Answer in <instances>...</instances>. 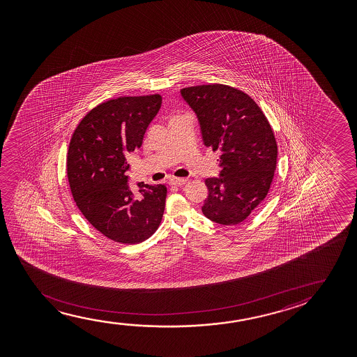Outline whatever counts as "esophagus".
I'll use <instances>...</instances> for the list:
<instances>
[{"label": "esophagus", "instance_id": "obj_1", "mask_svg": "<svg viewBox=\"0 0 357 357\" xmlns=\"http://www.w3.org/2000/svg\"><path fill=\"white\" fill-rule=\"evenodd\" d=\"M168 183H169V185L181 186L185 184L186 179L185 178H172Z\"/></svg>", "mask_w": 357, "mask_h": 357}]
</instances>
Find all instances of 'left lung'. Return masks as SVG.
Masks as SVG:
<instances>
[{
    "label": "left lung",
    "instance_id": "left-lung-1",
    "mask_svg": "<svg viewBox=\"0 0 357 357\" xmlns=\"http://www.w3.org/2000/svg\"><path fill=\"white\" fill-rule=\"evenodd\" d=\"M199 118L206 146L220 151L218 178L205 183L202 212L223 225L244 222L266 199L273 181L278 146L273 129L248 93L225 84L181 89Z\"/></svg>",
    "mask_w": 357,
    "mask_h": 357
}]
</instances>
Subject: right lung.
Returning <instances> with one entry per match:
<instances>
[{
  "instance_id": "1",
  "label": "right lung",
  "mask_w": 357,
  "mask_h": 357,
  "mask_svg": "<svg viewBox=\"0 0 357 357\" xmlns=\"http://www.w3.org/2000/svg\"><path fill=\"white\" fill-rule=\"evenodd\" d=\"M160 93L123 96L93 107L75 128L67 153L74 201L95 229L121 244H139L161 225L163 184L128 185L127 160L142 146L149 124L161 107Z\"/></svg>"
}]
</instances>
